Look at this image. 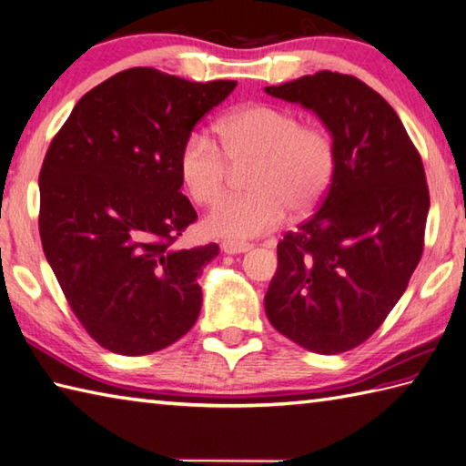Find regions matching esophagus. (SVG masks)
<instances>
[{
	"label": "esophagus",
	"instance_id": "34e87169",
	"mask_svg": "<svg viewBox=\"0 0 466 466\" xmlns=\"http://www.w3.org/2000/svg\"><path fill=\"white\" fill-rule=\"evenodd\" d=\"M251 243H245V241H223L221 243V249L227 255H237V253H247L251 249Z\"/></svg>",
	"mask_w": 466,
	"mask_h": 466
}]
</instances>
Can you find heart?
<instances>
[{"mask_svg":"<svg viewBox=\"0 0 466 466\" xmlns=\"http://www.w3.org/2000/svg\"><path fill=\"white\" fill-rule=\"evenodd\" d=\"M209 133L183 139L177 167L189 198L203 207L219 201L231 181V165L247 171L245 195L225 199L205 219L207 231L227 239H251L277 229L291 209L313 211L325 198L337 167L335 141L319 126H303L297 113L255 103L227 113Z\"/></svg>","mask_w":466,"mask_h":466,"instance_id":"obj_1","label":"heart"}]
</instances>
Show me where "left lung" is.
I'll use <instances>...</instances> for the list:
<instances>
[{
  "mask_svg": "<svg viewBox=\"0 0 466 466\" xmlns=\"http://www.w3.org/2000/svg\"><path fill=\"white\" fill-rule=\"evenodd\" d=\"M265 91L313 109L337 149L320 209L277 245L267 319L313 353H345L382 325L420 261L425 167L395 109L353 76L317 71Z\"/></svg>",
  "mask_w": 466,
  "mask_h": 466,
  "instance_id": "8db88e82",
  "label": "left lung"
}]
</instances>
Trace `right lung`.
Returning a JSON list of instances; mask_svg holds the SVG:
<instances>
[{"mask_svg":"<svg viewBox=\"0 0 466 466\" xmlns=\"http://www.w3.org/2000/svg\"><path fill=\"white\" fill-rule=\"evenodd\" d=\"M237 81L119 71L77 101L39 171V237L71 311L111 353L169 347L201 311L219 245L181 249L198 221L179 191L183 139Z\"/></svg>","mask_w":466,"mask_h":466,"instance_id":"add662e5","label":"right lung"}]
</instances>
